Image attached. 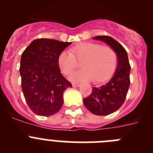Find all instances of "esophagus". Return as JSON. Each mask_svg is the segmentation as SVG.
Returning a JSON list of instances; mask_svg holds the SVG:
<instances>
[{
	"mask_svg": "<svg viewBox=\"0 0 153 153\" xmlns=\"http://www.w3.org/2000/svg\"><path fill=\"white\" fill-rule=\"evenodd\" d=\"M72 85L74 87H79V86H80V84H79V83H73Z\"/></svg>",
	"mask_w": 153,
	"mask_h": 153,
	"instance_id": "34e87169",
	"label": "esophagus"
}]
</instances>
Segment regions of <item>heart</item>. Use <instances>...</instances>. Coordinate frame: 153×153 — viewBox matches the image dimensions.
<instances>
[{
    "label": "heart",
    "mask_w": 153,
    "mask_h": 153,
    "mask_svg": "<svg viewBox=\"0 0 153 153\" xmlns=\"http://www.w3.org/2000/svg\"><path fill=\"white\" fill-rule=\"evenodd\" d=\"M81 62L80 70L73 71L69 79L73 82H84L95 79L97 83L107 80L114 73L117 65V56L113 49L102 47L97 43H83L70 51H63L58 56V66L61 72L70 74Z\"/></svg>",
    "instance_id": "heart-1"
}]
</instances>
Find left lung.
Instances as JSON below:
<instances>
[{"label":"left lung","instance_id":"obj_1","mask_svg":"<svg viewBox=\"0 0 153 153\" xmlns=\"http://www.w3.org/2000/svg\"><path fill=\"white\" fill-rule=\"evenodd\" d=\"M93 40H101L113 49L117 56V67L110 80L100 87H93L83 104L89 111L97 116H106L121 107L126 97L130 80V65L124 47L108 36H97Z\"/></svg>","mask_w":153,"mask_h":153}]
</instances>
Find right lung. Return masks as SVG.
<instances>
[{
    "instance_id": "1",
    "label": "right lung",
    "mask_w": 153,
    "mask_h": 153,
    "mask_svg": "<svg viewBox=\"0 0 153 153\" xmlns=\"http://www.w3.org/2000/svg\"><path fill=\"white\" fill-rule=\"evenodd\" d=\"M71 42L36 39L23 52L20 74L21 87L30 109L38 116L50 117L60 111L63 93L72 84L63 77L58 56Z\"/></svg>"
}]
</instances>
